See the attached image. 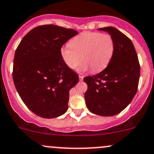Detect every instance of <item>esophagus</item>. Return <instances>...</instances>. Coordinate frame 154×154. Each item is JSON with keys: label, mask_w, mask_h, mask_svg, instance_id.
Masks as SVG:
<instances>
[{"label": "esophagus", "mask_w": 154, "mask_h": 154, "mask_svg": "<svg viewBox=\"0 0 154 154\" xmlns=\"http://www.w3.org/2000/svg\"><path fill=\"white\" fill-rule=\"evenodd\" d=\"M79 80H80V81H82V80H83V77L80 75V76H79Z\"/></svg>", "instance_id": "1"}]
</instances>
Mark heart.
<instances>
[{"mask_svg": "<svg viewBox=\"0 0 154 154\" xmlns=\"http://www.w3.org/2000/svg\"><path fill=\"white\" fill-rule=\"evenodd\" d=\"M114 50V40L110 35L84 32L72 38L69 45L62 47L60 52L69 68L75 69L82 61L79 72L90 69L93 73H97L107 67Z\"/></svg>", "mask_w": 154, "mask_h": 154, "instance_id": "heart-1", "label": "heart"}]
</instances>
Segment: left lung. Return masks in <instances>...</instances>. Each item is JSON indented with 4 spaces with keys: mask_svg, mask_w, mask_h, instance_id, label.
I'll return each instance as SVG.
<instances>
[{
    "mask_svg": "<svg viewBox=\"0 0 154 154\" xmlns=\"http://www.w3.org/2000/svg\"><path fill=\"white\" fill-rule=\"evenodd\" d=\"M112 37L115 50L105 69L84 77L88 109L102 116H116L132 101L137 91L140 66L134 45L126 35L113 27L99 28Z\"/></svg>",
    "mask_w": 154,
    "mask_h": 154,
    "instance_id": "left-lung-1",
    "label": "left lung"
}]
</instances>
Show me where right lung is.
Listing matches in <instances>:
<instances>
[{"mask_svg":"<svg viewBox=\"0 0 154 154\" xmlns=\"http://www.w3.org/2000/svg\"><path fill=\"white\" fill-rule=\"evenodd\" d=\"M78 34L77 30L55 25L32 29L15 52L13 80L23 102L44 118H54L67 111L69 91L79 77L60 55V48Z\"/></svg>","mask_w":154,"mask_h":154,"instance_id":"1","label":"right lung"}]
</instances>
